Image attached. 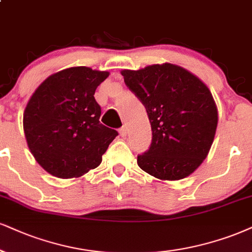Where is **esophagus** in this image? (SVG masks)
Masks as SVG:
<instances>
[{
    "label": "esophagus",
    "instance_id": "1",
    "mask_svg": "<svg viewBox=\"0 0 252 252\" xmlns=\"http://www.w3.org/2000/svg\"><path fill=\"white\" fill-rule=\"evenodd\" d=\"M119 134H120L121 136H126V135H127V128H126V126L120 127V128H119Z\"/></svg>",
    "mask_w": 252,
    "mask_h": 252
}]
</instances>
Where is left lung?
Listing matches in <instances>:
<instances>
[{"instance_id": "obj_1", "label": "left lung", "mask_w": 252, "mask_h": 252, "mask_svg": "<svg viewBox=\"0 0 252 252\" xmlns=\"http://www.w3.org/2000/svg\"><path fill=\"white\" fill-rule=\"evenodd\" d=\"M121 74L145 106L152 127L151 146L138 155L139 167L168 181L190 175L207 158L216 132L219 117L209 89L169 63Z\"/></svg>"}]
</instances>
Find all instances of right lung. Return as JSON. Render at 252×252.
<instances>
[{
	"label": "right lung",
	"instance_id": "obj_1",
	"mask_svg": "<svg viewBox=\"0 0 252 252\" xmlns=\"http://www.w3.org/2000/svg\"><path fill=\"white\" fill-rule=\"evenodd\" d=\"M107 77L106 71L70 67L46 78L30 98L23 116L27 142L51 175L78 178L95 168L118 135L100 124L101 108L94 99Z\"/></svg>",
	"mask_w": 252,
	"mask_h": 252
}]
</instances>
